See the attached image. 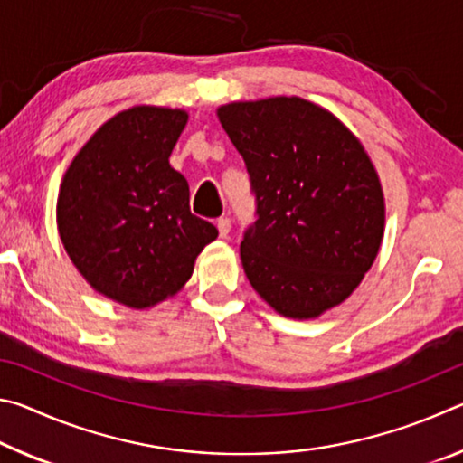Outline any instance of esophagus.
<instances>
[{
	"instance_id": "esophagus-1",
	"label": "esophagus",
	"mask_w": 463,
	"mask_h": 463,
	"mask_svg": "<svg viewBox=\"0 0 463 463\" xmlns=\"http://www.w3.org/2000/svg\"><path fill=\"white\" fill-rule=\"evenodd\" d=\"M216 226H218V232H221V237H222V239L229 237V232H231V218H226V216L218 218Z\"/></svg>"
}]
</instances>
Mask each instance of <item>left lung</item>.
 Returning <instances> with one entry per match:
<instances>
[{
  "mask_svg": "<svg viewBox=\"0 0 463 463\" xmlns=\"http://www.w3.org/2000/svg\"><path fill=\"white\" fill-rule=\"evenodd\" d=\"M245 159L257 221L241 261L250 286L288 318H317L364 279L383 237V194L357 137L302 98L218 108Z\"/></svg>",
  "mask_w": 463,
  "mask_h": 463,
  "instance_id": "obj_1",
  "label": "left lung"
}]
</instances>
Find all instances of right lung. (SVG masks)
<instances>
[{"label": "right lung", "mask_w": 463, "mask_h": 463, "mask_svg": "<svg viewBox=\"0 0 463 463\" xmlns=\"http://www.w3.org/2000/svg\"><path fill=\"white\" fill-rule=\"evenodd\" d=\"M185 124V109H124L62 177L57 226L65 250L96 292L128 308L177 294L218 237L214 224L190 213V185L169 165Z\"/></svg>", "instance_id": "add662e5"}]
</instances>
